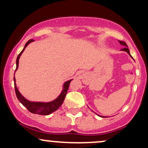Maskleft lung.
Instances as JSON below:
<instances>
[{
    "label": "left lung",
    "instance_id": "8db88e82",
    "mask_svg": "<svg viewBox=\"0 0 148 148\" xmlns=\"http://www.w3.org/2000/svg\"><path fill=\"white\" fill-rule=\"evenodd\" d=\"M118 42H119V43L120 44V45H123V46H124V47H125V48L122 49L121 50H122V51H126V52L127 53H128L129 55L130 56V57H132V56H131V54H130V50H129V49H128V47H127V44L125 43V42H123V41H120V40H119ZM97 115H99V116L101 117V118H106V117H105V116H101V115H98V114H97Z\"/></svg>",
    "mask_w": 148,
    "mask_h": 148
}]
</instances>
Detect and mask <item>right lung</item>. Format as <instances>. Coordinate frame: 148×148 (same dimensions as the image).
I'll use <instances>...</instances> for the list:
<instances>
[{
  "label": "right lung",
  "instance_id": "obj_1",
  "mask_svg": "<svg viewBox=\"0 0 148 148\" xmlns=\"http://www.w3.org/2000/svg\"><path fill=\"white\" fill-rule=\"evenodd\" d=\"M34 41L33 40H30L26 42L24 46V48L23 49V50L21 51V52L18 54L16 58V67L15 69V72L17 70L18 67V60H19L20 56H21L22 53L23 52V51L25 50V49L26 48V47L29 45L30 43L33 42ZM72 81V79L69 80V81L64 82L63 85V88H62V90L61 92V93L56 99L53 100L51 101H49V102H40V101H30L29 100L26 99L23 97L21 93L18 91L17 87H16V79L14 76V88H15V92H16V95L18 101L21 102L22 104L29 111L30 113H35V114H39V115H47L51 114V113H53L54 111H56L58 108L60 107L62 103H63V101L65 98L66 95H67V90H68V88L70 84V82Z\"/></svg>",
  "mask_w": 148,
  "mask_h": 148
}]
</instances>
